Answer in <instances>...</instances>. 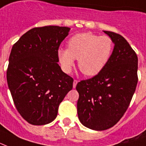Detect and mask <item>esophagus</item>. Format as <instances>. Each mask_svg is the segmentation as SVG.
Returning <instances> with one entry per match:
<instances>
[{"instance_id": "1", "label": "esophagus", "mask_w": 146, "mask_h": 146, "mask_svg": "<svg viewBox=\"0 0 146 146\" xmlns=\"http://www.w3.org/2000/svg\"><path fill=\"white\" fill-rule=\"evenodd\" d=\"M77 83H78V81H77L76 80H73V88H75V87H76V84H77Z\"/></svg>"}]
</instances>
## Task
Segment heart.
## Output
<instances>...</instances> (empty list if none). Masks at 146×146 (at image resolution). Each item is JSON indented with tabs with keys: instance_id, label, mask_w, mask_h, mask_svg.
<instances>
[{
	"instance_id": "1",
	"label": "heart",
	"mask_w": 146,
	"mask_h": 146,
	"mask_svg": "<svg viewBox=\"0 0 146 146\" xmlns=\"http://www.w3.org/2000/svg\"><path fill=\"white\" fill-rule=\"evenodd\" d=\"M114 42L108 35L79 33L68 42V48H59L57 52L59 63L66 73H70L75 59L84 75L94 76L104 69L113 53Z\"/></svg>"
}]
</instances>
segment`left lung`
I'll list each match as a JSON object with an SVG mask.
<instances>
[{
    "mask_svg": "<svg viewBox=\"0 0 146 146\" xmlns=\"http://www.w3.org/2000/svg\"><path fill=\"white\" fill-rule=\"evenodd\" d=\"M104 32L114 44L108 63L94 77L76 85L80 121L92 130L103 131L116 125L128 109L138 83V57L121 35Z\"/></svg>",
    "mask_w": 146,
    "mask_h": 146,
    "instance_id": "8db88e82",
    "label": "left lung"
}]
</instances>
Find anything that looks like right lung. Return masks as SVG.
<instances>
[{"label":"right lung","instance_id":"obj_1","mask_svg":"<svg viewBox=\"0 0 146 146\" xmlns=\"http://www.w3.org/2000/svg\"><path fill=\"white\" fill-rule=\"evenodd\" d=\"M70 30L55 25L34 28L11 48L7 85L18 111L31 125L52 122L73 88V79L57 63L59 47Z\"/></svg>","mask_w":146,"mask_h":146}]
</instances>
